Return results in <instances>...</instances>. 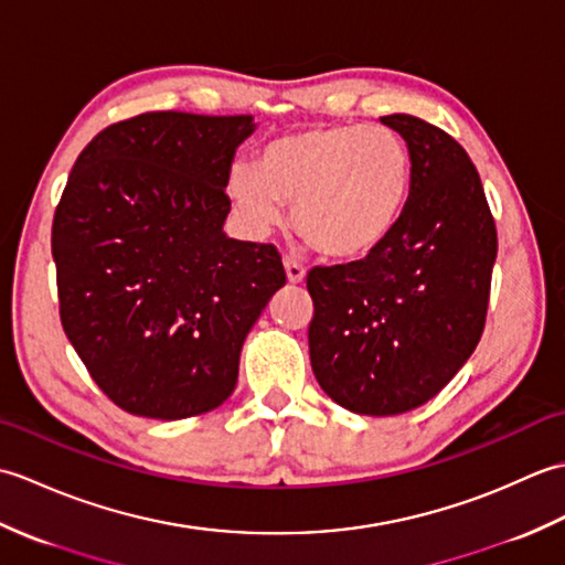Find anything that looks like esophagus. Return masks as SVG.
<instances>
[{"instance_id":"esophagus-1","label":"esophagus","mask_w":565,"mask_h":565,"mask_svg":"<svg viewBox=\"0 0 565 565\" xmlns=\"http://www.w3.org/2000/svg\"><path fill=\"white\" fill-rule=\"evenodd\" d=\"M284 269H286V279L291 284H301L306 279L303 264H298L294 257H284Z\"/></svg>"}]
</instances>
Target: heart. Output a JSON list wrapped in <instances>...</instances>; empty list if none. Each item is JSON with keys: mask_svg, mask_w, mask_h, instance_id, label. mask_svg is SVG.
I'll list each match as a JSON object with an SVG mask.
<instances>
[{"mask_svg": "<svg viewBox=\"0 0 565 565\" xmlns=\"http://www.w3.org/2000/svg\"><path fill=\"white\" fill-rule=\"evenodd\" d=\"M413 189V158L386 126H326L264 146L257 170L237 164L227 179L239 221L267 235L291 218L318 252L334 259L369 255L401 223Z\"/></svg>", "mask_w": 565, "mask_h": 565, "instance_id": "b5f03b06", "label": "heart"}]
</instances>
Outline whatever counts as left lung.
<instances>
[{
    "instance_id": "1",
    "label": "left lung",
    "mask_w": 565,
    "mask_h": 565,
    "mask_svg": "<svg viewBox=\"0 0 565 565\" xmlns=\"http://www.w3.org/2000/svg\"><path fill=\"white\" fill-rule=\"evenodd\" d=\"M413 158L395 231L364 259L308 271L310 366L356 415H401L456 376L483 334L495 221L466 150L423 118L393 114Z\"/></svg>"
}]
</instances>
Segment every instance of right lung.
<instances>
[{
    "label": "right lung",
    "mask_w": 565,
    "mask_h": 565,
    "mask_svg": "<svg viewBox=\"0 0 565 565\" xmlns=\"http://www.w3.org/2000/svg\"><path fill=\"white\" fill-rule=\"evenodd\" d=\"M252 116L150 111L104 128L53 218L60 320L97 386L152 419L231 398L239 352L286 284L274 245L223 233Z\"/></svg>",
    "instance_id": "obj_1"
}]
</instances>
